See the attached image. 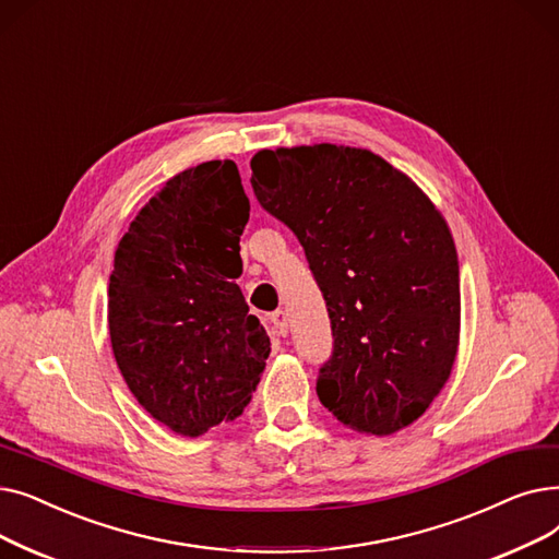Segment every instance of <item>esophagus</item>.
Returning <instances> with one entry per match:
<instances>
[{
  "instance_id": "obj_1",
  "label": "esophagus",
  "mask_w": 559,
  "mask_h": 559,
  "mask_svg": "<svg viewBox=\"0 0 559 559\" xmlns=\"http://www.w3.org/2000/svg\"><path fill=\"white\" fill-rule=\"evenodd\" d=\"M271 330L277 336H286L288 334V318H286V313L282 309L271 313Z\"/></svg>"
}]
</instances>
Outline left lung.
I'll list each match as a JSON object with an SVG mask.
<instances>
[{"label":"left lung","instance_id":"8db88e82","mask_svg":"<svg viewBox=\"0 0 559 559\" xmlns=\"http://www.w3.org/2000/svg\"><path fill=\"white\" fill-rule=\"evenodd\" d=\"M259 204L298 236L332 325L316 393L348 428L386 437L425 414L460 345L453 234L382 156L332 143L252 156Z\"/></svg>","mask_w":559,"mask_h":559}]
</instances>
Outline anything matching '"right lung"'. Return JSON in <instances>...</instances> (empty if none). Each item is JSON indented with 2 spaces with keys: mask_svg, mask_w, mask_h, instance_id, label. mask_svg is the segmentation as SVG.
I'll return each instance as SVG.
<instances>
[{
  "mask_svg": "<svg viewBox=\"0 0 559 559\" xmlns=\"http://www.w3.org/2000/svg\"><path fill=\"white\" fill-rule=\"evenodd\" d=\"M248 218L236 164L206 162L168 179L116 250L114 357L145 412L183 437L241 416L271 355L236 284Z\"/></svg>",
  "mask_w": 559,
  "mask_h": 559,
  "instance_id": "obj_1",
  "label": "right lung"
}]
</instances>
